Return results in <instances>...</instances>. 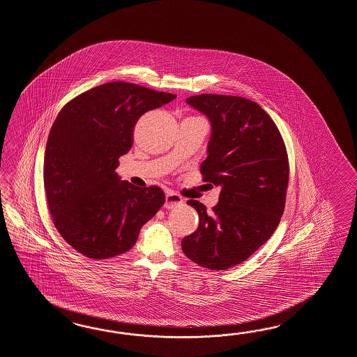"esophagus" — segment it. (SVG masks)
Here are the masks:
<instances>
[{"instance_id":"1","label":"esophagus","mask_w":357,"mask_h":357,"mask_svg":"<svg viewBox=\"0 0 357 357\" xmlns=\"http://www.w3.org/2000/svg\"><path fill=\"white\" fill-rule=\"evenodd\" d=\"M183 204L182 196H179L176 192H166L165 208L166 209H175Z\"/></svg>"}]
</instances>
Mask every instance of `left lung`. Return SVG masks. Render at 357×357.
<instances>
[{
  "instance_id": "obj_1",
  "label": "left lung",
  "mask_w": 357,
  "mask_h": 357,
  "mask_svg": "<svg viewBox=\"0 0 357 357\" xmlns=\"http://www.w3.org/2000/svg\"><path fill=\"white\" fill-rule=\"evenodd\" d=\"M185 102L211 123L200 172L220 195L209 213L200 201L187 202L200 223L183 238V252L201 267L227 270L246 261L278 228L289 183L287 147L276 123L252 100L201 94Z\"/></svg>"
}]
</instances>
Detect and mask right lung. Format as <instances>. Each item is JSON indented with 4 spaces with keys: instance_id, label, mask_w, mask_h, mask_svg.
I'll return each instance as SVG.
<instances>
[{
    "instance_id": "add662e5",
    "label": "right lung",
    "mask_w": 357,
    "mask_h": 357,
    "mask_svg": "<svg viewBox=\"0 0 357 357\" xmlns=\"http://www.w3.org/2000/svg\"><path fill=\"white\" fill-rule=\"evenodd\" d=\"M175 96L114 81L73 98L52 123L44 158L47 206L61 237L87 258L130 250L165 204L160 187H135L114 170L140 116Z\"/></svg>"
}]
</instances>
